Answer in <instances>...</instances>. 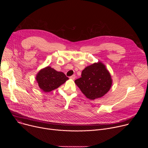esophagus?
I'll return each instance as SVG.
<instances>
[{"mask_svg":"<svg viewBox=\"0 0 148 148\" xmlns=\"http://www.w3.org/2000/svg\"><path fill=\"white\" fill-rule=\"evenodd\" d=\"M70 79H74L75 78V75H73L72 76H71V77H70Z\"/></svg>","mask_w":148,"mask_h":148,"instance_id":"34e87169","label":"esophagus"}]
</instances>
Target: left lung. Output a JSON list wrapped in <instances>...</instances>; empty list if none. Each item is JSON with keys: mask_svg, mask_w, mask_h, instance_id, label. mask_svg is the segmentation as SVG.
Masks as SVG:
<instances>
[{"mask_svg": "<svg viewBox=\"0 0 148 148\" xmlns=\"http://www.w3.org/2000/svg\"><path fill=\"white\" fill-rule=\"evenodd\" d=\"M75 83L87 98L94 100L109 91L112 80L105 66L98 62L84 69L81 77L75 79Z\"/></svg>", "mask_w": 148, "mask_h": 148, "instance_id": "obj_1", "label": "left lung"}]
</instances>
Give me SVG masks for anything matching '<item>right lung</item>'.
<instances>
[{
	"instance_id": "add662e5",
	"label": "right lung",
	"mask_w": 148,
	"mask_h": 148,
	"mask_svg": "<svg viewBox=\"0 0 148 148\" xmlns=\"http://www.w3.org/2000/svg\"><path fill=\"white\" fill-rule=\"evenodd\" d=\"M36 79L40 88L45 92H49L58 88L69 78L63 73L57 71L48 66L40 70Z\"/></svg>"
}]
</instances>
